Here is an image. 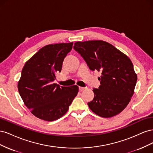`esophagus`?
I'll list each match as a JSON object with an SVG mask.
<instances>
[{
	"mask_svg": "<svg viewBox=\"0 0 153 153\" xmlns=\"http://www.w3.org/2000/svg\"><path fill=\"white\" fill-rule=\"evenodd\" d=\"M85 89V87H79V91H82L83 90H84Z\"/></svg>",
	"mask_w": 153,
	"mask_h": 153,
	"instance_id": "esophagus-1",
	"label": "esophagus"
}]
</instances>
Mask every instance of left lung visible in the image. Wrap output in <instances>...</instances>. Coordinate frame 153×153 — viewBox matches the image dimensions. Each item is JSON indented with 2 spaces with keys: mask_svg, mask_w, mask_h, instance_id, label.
Instances as JSON below:
<instances>
[{
  "mask_svg": "<svg viewBox=\"0 0 153 153\" xmlns=\"http://www.w3.org/2000/svg\"><path fill=\"white\" fill-rule=\"evenodd\" d=\"M74 49L92 71L101 73L98 89H93L90 109L101 117L115 116L126 107L134 93L137 75L129 58L111 44L101 40L77 41Z\"/></svg>",
  "mask_w": 153,
  "mask_h": 153,
  "instance_id": "obj_1",
  "label": "left lung"
}]
</instances>
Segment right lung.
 <instances>
[{
    "mask_svg": "<svg viewBox=\"0 0 153 153\" xmlns=\"http://www.w3.org/2000/svg\"><path fill=\"white\" fill-rule=\"evenodd\" d=\"M73 43L48 45L41 48L22 69L18 89L25 106L36 117L47 121L61 118L68 110L78 92L76 85L60 87L54 84L55 73Z\"/></svg>",
    "mask_w": 153,
    "mask_h": 153,
    "instance_id": "obj_1",
    "label": "right lung"
}]
</instances>
